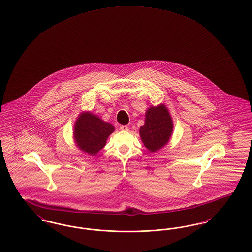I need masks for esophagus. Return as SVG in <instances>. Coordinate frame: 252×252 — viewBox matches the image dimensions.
<instances>
[{"label": "esophagus", "mask_w": 252, "mask_h": 252, "mask_svg": "<svg viewBox=\"0 0 252 252\" xmlns=\"http://www.w3.org/2000/svg\"><path fill=\"white\" fill-rule=\"evenodd\" d=\"M120 130L127 131L128 130V126H126L125 125H122V126H120Z\"/></svg>", "instance_id": "1"}]
</instances>
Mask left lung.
<instances>
[{
	"instance_id": "8db88e82",
	"label": "left lung",
	"mask_w": 252,
	"mask_h": 252,
	"mask_svg": "<svg viewBox=\"0 0 252 252\" xmlns=\"http://www.w3.org/2000/svg\"><path fill=\"white\" fill-rule=\"evenodd\" d=\"M145 123L140 129L142 142L151 152L159 150L168 143L172 132V120L164 105L151 107L145 114Z\"/></svg>"
}]
</instances>
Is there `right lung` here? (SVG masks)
I'll return each mask as SVG.
<instances>
[{"label": "right lung", "instance_id": "add662e5", "mask_svg": "<svg viewBox=\"0 0 252 252\" xmlns=\"http://www.w3.org/2000/svg\"><path fill=\"white\" fill-rule=\"evenodd\" d=\"M114 131L110 123L102 121L99 117L85 112L75 124L74 137L81 151L95 155L105 146L108 137Z\"/></svg>", "mask_w": 252, "mask_h": 252}]
</instances>
